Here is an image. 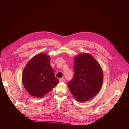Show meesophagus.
<instances>
[{
    "label": "esophagus",
    "mask_w": 129,
    "mask_h": 129,
    "mask_svg": "<svg viewBox=\"0 0 129 129\" xmlns=\"http://www.w3.org/2000/svg\"><path fill=\"white\" fill-rule=\"evenodd\" d=\"M65 81V80L63 79V78H60V79H59V81L60 82H64Z\"/></svg>",
    "instance_id": "34e87169"
}]
</instances>
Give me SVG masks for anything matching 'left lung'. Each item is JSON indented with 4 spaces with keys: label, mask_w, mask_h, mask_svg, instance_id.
Returning <instances> with one entry per match:
<instances>
[{
    "label": "left lung",
    "mask_w": 129,
    "mask_h": 129,
    "mask_svg": "<svg viewBox=\"0 0 129 129\" xmlns=\"http://www.w3.org/2000/svg\"><path fill=\"white\" fill-rule=\"evenodd\" d=\"M74 75L68 86L76 100L86 102L102 87L103 74L99 63L90 54L83 53L74 58Z\"/></svg>",
    "instance_id": "1"
}]
</instances>
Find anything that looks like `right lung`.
Returning a JSON list of instances; mask_svg holds the SVG:
<instances>
[{
	"label": "right lung",
	"mask_w": 129,
	"mask_h": 129,
	"mask_svg": "<svg viewBox=\"0 0 129 129\" xmlns=\"http://www.w3.org/2000/svg\"><path fill=\"white\" fill-rule=\"evenodd\" d=\"M49 62V56L41 53L34 56L26 65L22 80L25 89L30 95L41 98L58 84L59 81Z\"/></svg>",
	"instance_id": "right-lung-1"
}]
</instances>
